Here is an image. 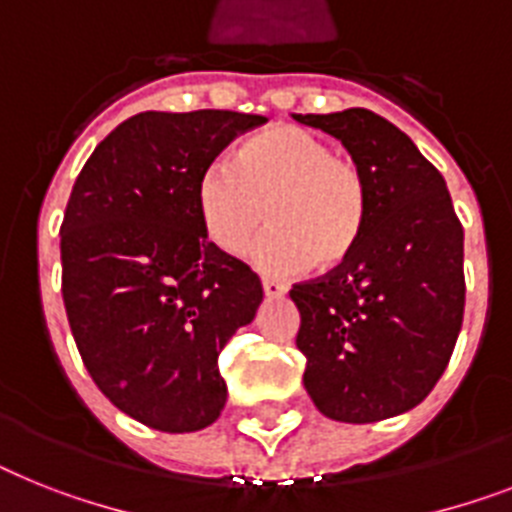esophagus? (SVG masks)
I'll list each match as a JSON object with an SVG mask.
<instances>
[{
	"instance_id": "34e87169",
	"label": "esophagus",
	"mask_w": 512,
	"mask_h": 512,
	"mask_svg": "<svg viewBox=\"0 0 512 512\" xmlns=\"http://www.w3.org/2000/svg\"><path fill=\"white\" fill-rule=\"evenodd\" d=\"M261 287H264L266 298H282V295L287 293V287L282 285V282H274V280H264L261 282Z\"/></svg>"
}]
</instances>
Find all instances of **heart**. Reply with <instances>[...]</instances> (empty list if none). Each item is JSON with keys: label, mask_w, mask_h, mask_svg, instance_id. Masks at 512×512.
I'll use <instances>...</instances> for the list:
<instances>
[{"label": "heart", "mask_w": 512, "mask_h": 512, "mask_svg": "<svg viewBox=\"0 0 512 512\" xmlns=\"http://www.w3.org/2000/svg\"><path fill=\"white\" fill-rule=\"evenodd\" d=\"M196 204L211 243L232 256L251 246L269 209L274 230L251 248V261L277 277L314 261L324 269L342 264L356 251L369 214L356 164L295 125L248 138L232 164H209L198 177Z\"/></svg>", "instance_id": "b5f03b06"}]
</instances>
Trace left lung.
I'll use <instances>...</instances> for the list:
<instances>
[{"label":"left lung","mask_w":512,"mask_h":512,"mask_svg":"<svg viewBox=\"0 0 512 512\" xmlns=\"http://www.w3.org/2000/svg\"><path fill=\"white\" fill-rule=\"evenodd\" d=\"M337 138L369 196L356 251L322 280L295 285L303 387L327 418L371 424L416 408L453 356L466 282L463 227L445 177L371 109L293 114Z\"/></svg>","instance_id":"left-lung-1"}]
</instances>
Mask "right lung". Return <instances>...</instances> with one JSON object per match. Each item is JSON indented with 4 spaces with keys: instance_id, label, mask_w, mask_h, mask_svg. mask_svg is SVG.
Listing matches in <instances>:
<instances>
[{
    "instance_id": "1",
    "label": "right lung",
    "mask_w": 512,
    "mask_h": 512,
    "mask_svg": "<svg viewBox=\"0 0 512 512\" xmlns=\"http://www.w3.org/2000/svg\"><path fill=\"white\" fill-rule=\"evenodd\" d=\"M261 114L141 112L112 130L67 201L62 298L88 374L122 413L183 434L227 403L217 358L253 322L264 290L243 261L209 243L201 172Z\"/></svg>"
}]
</instances>
